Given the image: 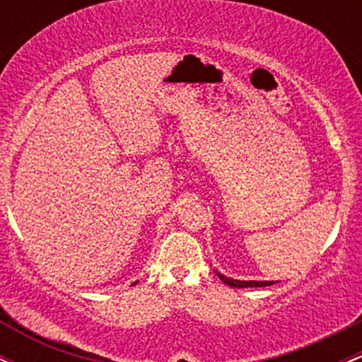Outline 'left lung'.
Returning a JSON list of instances; mask_svg holds the SVG:
<instances>
[{"mask_svg": "<svg viewBox=\"0 0 362 362\" xmlns=\"http://www.w3.org/2000/svg\"><path fill=\"white\" fill-rule=\"evenodd\" d=\"M216 276L221 279L224 284L230 286V288H264V286H272L274 282H279V281H240V279H231V277L223 276L218 271H214Z\"/></svg>", "mask_w": 362, "mask_h": 362, "instance_id": "8db88e82", "label": "left lung"}]
</instances>
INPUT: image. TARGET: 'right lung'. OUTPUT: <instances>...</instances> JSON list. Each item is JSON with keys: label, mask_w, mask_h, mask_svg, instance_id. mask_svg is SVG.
I'll list each match as a JSON object with an SVG mask.
<instances>
[{"label": "right lung", "mask_w": 362, "mask_h": 362, "mask_svg": "<svg viewBox=\"0 0 362 362\" xmlns=\"http://www.w3.org/2000/svg\"><path fill=\"white\" fill-rule=\"evenodd\" d=\"M136 284H138V281H136V282H134V284H132V286H136Z\"/></svg>", "instance_id": "right-lung-1"}]
</instances>
